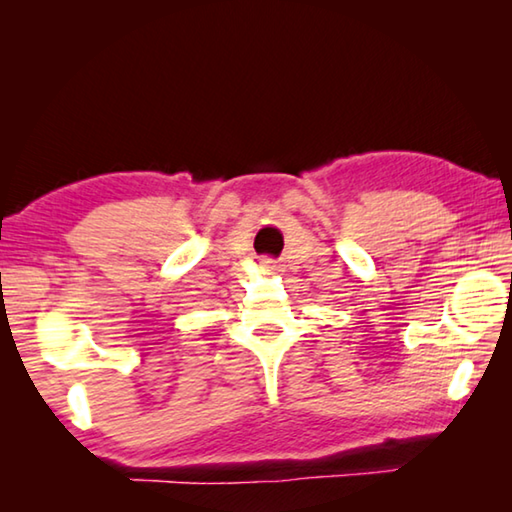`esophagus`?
Wrapping results in <instances>:
<instances>
[{
	"label": "esophagus",
	"instance_id": "esophagus-1",
	"mask_svg": "<svg viewBox=\"0 0 512 512\" xmlns=\"http://www.w3.org/2000/svg\"><path fill=\"white\" fill-rule=\"evenodd\" d=\"M262 266L266 268V271H275V259L264 257V259H262Z\"/></svg>",
	"mask_w": 512,
	"mask_h": 512
}]
</instances>
